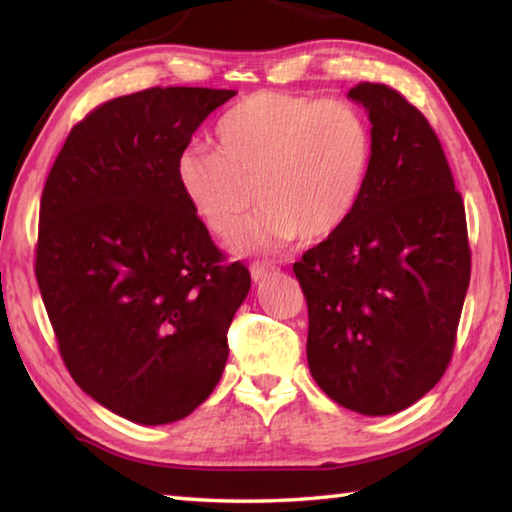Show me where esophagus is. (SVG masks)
I'll list each match as a JSON object with an SVG mask.
<instances>
[{
    "label": "esophagus",
    "mask_w": 512,
    "mask_h": 512,
    "mask_svg": "<svg viewBox=\"0 0 512 512\" xmlns=\"http://www.w3.org/2000/svg\"><path fill=\"white\" fill-rule=\"evenodd\" d=\"M273 268L268 264H253V268H250V275H253V282H262L264 277L271 275Z\"/></svg>",
    "instance_id": "34e87169"
}]
</instances>
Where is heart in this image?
<instances>
[{
  "label": "heart",
  "mask_w": 512,
  "mask_h": 512,
  "mask_svg": "<svg viewBox=\"0 0 512 512\" xmlns=\"http://www.w3.org/2000/svg\"><path fill=\"white\" fill-rule=\"evenodd\" d=\"M216 144L219 151L187 146L176 160V183L219 239L239 235L257 201L262 212L241 239L246 250L332 235L359 205L375 158L361 108L284 92L235 103L216 124Z\"/></svg>",
  "instance_id": "1"
}]
</instances>
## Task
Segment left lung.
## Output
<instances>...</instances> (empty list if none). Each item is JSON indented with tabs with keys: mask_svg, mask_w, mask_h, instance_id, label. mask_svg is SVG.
<instances>
[{
	"mask_svg": "<svg viewBox=\"0 0 512 512\" xmlns=\"http://www.w3.org/2000/svg\"><path fill=\"white\" fill-rule=\"evenodd\" d=\"M368 110L375 158L359 205L293 264L307 298V361L327 397L391 415L452 361L470 287L465 205L427 117L384 83L348 92Z\"/></svg>",
	"mask_w": 512,
	"mask_h": 512,
	"instance_id": "obj_1",
	"label": "left lung"
}]
</instances>
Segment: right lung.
Listing matches in <instances>:
<instances>
[{"instance_id": "obj_1", "label": "right lung", "mask_w": 512, "mask_h": 512, "mask_svg": "<svg viewBox=\"0 0 512 512\" xmlns=\"http://www.w3.org/2000/svg\"><path fill=\"white\" fill-rule=\"evenodd\" d=\"M235 94L149 88L101 103L69 131L42 189L36 277L58 352L126 420H183L228 361L250 273L225 262L187 205L176 160Z\"/></svg>"}]
</instances>
